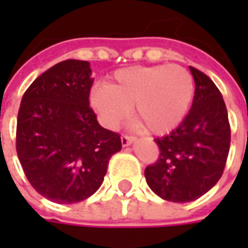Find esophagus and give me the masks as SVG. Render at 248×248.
I'll return each instance as SVG.
<instances>
[{
	"label": "esophagus",
	"mask_w": 248,
	"mask_h": 248,
	"mask_svg": "<svg viewBox=\"0 0 248 248\" xmlns=\"http://www.w3.org/2000/svg\"><path fill=\"white\" fill-rule=\"evenodd\" d=\"M121 140H122V145H124V146H127V145H130V143L135 140V136H130V135H122Z\"/></svg>",
	"instance_id": "obj_1"
}]
</instances>
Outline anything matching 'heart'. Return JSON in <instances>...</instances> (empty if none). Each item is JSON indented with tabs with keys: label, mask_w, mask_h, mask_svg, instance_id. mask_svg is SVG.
Here are the masks:
<instances>
[{
	"label": "heart",
	"mask_w": 248,
	"mask_h": 248,
	"mask_svg": "<svg viewBox=\"0 0 248 248\" xmlns=\"http://www.w3.org/2000/svg\"><path fill=\"white\" fill-rule=\"evenodd\" d=\"M194 93V77L179 64L138 66L118 70L108 86H94L90 103L109 127L121 124L132 108L143 130L167 133L184 121Z\"/></svg>",
	"instance_id": "heart-1"
}]
</instances>
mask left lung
I'll use <instances>...</instances> for the list:
<instances>
[{
  "label": "left lung",
  "instance_id": "left-lung-1",
  "mask_svg": "<svg viewBox=\"0 0 248 248\" xmlns=\"http://www.w3.org/2000/svg\"><path fill=\"white\" fill-rule=\"evenodd\" d=\"M195 81L191 110L170 135L156 138V162L145 168L149 188L172 202H189L208 192L221 178L231 129L223 96L214 81L189 67Z\"/></svg>",
  "mask_w": 248,
  "mask_h": 248
}]
</instances>
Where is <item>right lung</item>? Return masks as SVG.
I'll return each instance as SVG.
<instances>
[{"label": "right lung", "mask_w": 248, "mask_h": 248, "mask_svg": "<svg viewBox=\"0 0 248 248\" xmlns=\"http://www.w3.org/2000/svg\"><path fill=\"white\" fill-rule=\"evenodd\" d=\"M89 62L64 60L25 90L16 148L31 186L57 204H75L102 185L121 135L102 127L90 108Z\"/></svg>", "instance_id": "obj_1"}]
</instances>
